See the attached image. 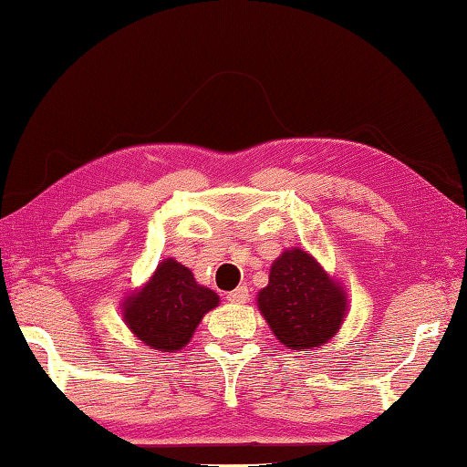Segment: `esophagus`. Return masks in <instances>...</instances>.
Instances as JSON below:
<instances>
[{
    "label": "esophagus",
    "mask_w": 467,
    "mask_h": 467,
    "mask_svg": "<svg viewBox=\"0 0 467 467\" xmlns=\"http://www.w3.org/2000/svg\"><path fill=\"white\" fill-rule=\"evenodd\" d=\"M227 300L234 302V304H246L250 300V294H248V287L246 285H240L235 287L234 292L227 294Z\"/></svg>",
    "instance_id": "obj_1"
}]
</instances>
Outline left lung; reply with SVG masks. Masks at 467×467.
Here are the masks:
<instances>
[{
  "instance_id": "obj_1",
  "label": "left lung",
  "mask_w": 467,
  "mask_h": 467,
  "mask_svg": "<svg viewBox=\"0 0 467 467\" xmlns=\"http://www.w3.org/2000/svg\"><path fill=\"white\" fill-rule=\"evenodd\" d=\"M256 302L275 337L300 351L325 346L348 315L346 289L302 248L285 250L271 265Z\"/></svg>"
}]
</instances>
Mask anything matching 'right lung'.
Wrapping results in <instances>:
<instances>
[{
  "label": "right lung",
  "instance_id": "1",
  "mask_svg": "<svg viewBox=\"0 0 467 467\" xmlns=\"http://www.w3.org/2000/svg\"><path fill=\"white\" fill-rule=\"evenodd\" d=\"M217 304L219 296L198 285L188 266L165 258L139 292L124 297L121 315L144 346L178 351L192 339L198 323Z\"/></svg>",
  "mask_w": 467,
  "mask_h": 467
}]
</instances>
